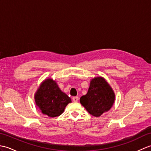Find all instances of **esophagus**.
Instances as JSON below:
<instances>
[{"label": "esophagus", "instance_id": "obj_1", "mask_svg": "<svg viewBox=\"0 0 151 151\" xmlns=\"http://www.w3.org/2000/svg\"><path fill=\"white\" fill-rule=\"evenodd\" d=\"M73 102H78V97H73Z\"/></svg>", "mask_w": 151, "mask_h": 151}]
</instances>
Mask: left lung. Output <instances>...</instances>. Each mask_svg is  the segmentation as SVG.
<instances>
[{"mask_svg": "<svg viewBox=\"0 0 151 151\" xmlns=\"http://www.w3.org/2000/svg\"><path fill=\"white\" fill-rule=\"evenodd\" d=\"M115 101V93L110 84L103 78H93L87 94L80 99V102L91 115H101L110 110Z\"/></svg>", "mask_w": 151, "mask_h": 151, "instance_id": "1", "label": "left lung"}]
</instances>
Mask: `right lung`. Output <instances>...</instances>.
Returning <instances> with one entry per match:
<instances>
[{
	"mask_svg": "<svg viewBox=\"0 0 151 151\" xmlns=\"http://www.w3.org/2000/svg\"><path fill=\"white\" fill-rule=\"evenodd\" d=\"M37 106L44 115L55 117L62 114L71 99L62 92L56 81L47 78L41 83L34 96Z\"/></svg>",
	"mask_w": 151,
	"mask_h": 151,
	"instance_id": "right-lung-1",
	"label": "right lung"
}]
</instances>
